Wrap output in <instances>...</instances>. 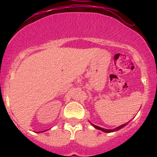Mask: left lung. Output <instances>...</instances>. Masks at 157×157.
<instances>
[{
	"mask_svg": "<svg viewBox=\"0 0 157 157\" xmlns=\"http://www.w3.org/2000/svg\"><path fill=\"white\" fill-rule=\"evenodd\" d=\"M89 122L91 124V125H92V126H93L94 128H95L98 129V130H100V131H103V132H105V133H111V132H114V131H119V130H120V129L122 128H124L125 125H128V122H126L125 124H123V125H121L118 126V127L115 128H113V129H105V128H102L99 127V126H97V125H94V124L91 123V122H90V121H89Z\"/></svg>",
	"mask_w": 157,
	"mask_h": 157,
	"instance_id": "8db88e82",
	"label": "left lung"
}]
</instances>
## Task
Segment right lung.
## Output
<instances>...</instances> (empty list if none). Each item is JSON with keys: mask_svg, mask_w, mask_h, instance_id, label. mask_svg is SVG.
<instances>
[{"mask_svg": "<svg viewBox=\"0 0 157 157\" xmlns=\"http://www.w3.org/2000/svg\"><path fill=\"white\" fill-rule=\"evenodd\" d=\"M44 131H41V132H44ZM37 133H40V132H37Z\"/></svg>", "mask_w": 157, "mask_h": 157, "instance_id": "add662e5", "label": "right lung"}]
</instances>
